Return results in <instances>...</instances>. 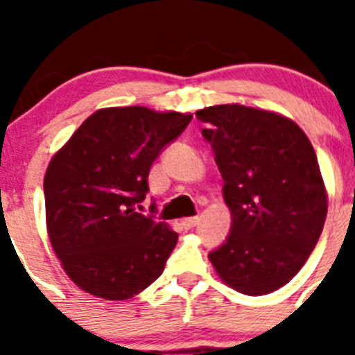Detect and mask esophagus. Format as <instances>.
<instances>
[{
    "mask_svg": "<svg viewBox=\"0 0 355 355\" xmlns=\"http://www.w3.org/2000/svg\"><path fill=\"white\" fill-rule=\"evenodd\" d=\"M197 224H199V216H190V218H184V220H183V225L187 229L196 227Z\"/></svg>",
    "mask_w": 355,
    "mask_h": 355,
    "instance_id": "34e87169",
    "label": "esophagus"
}]
</instances>
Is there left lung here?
I'll use <instances>...</instances> for the list:
<instances>
[{"label":"left lung","instance_id":"1","mask_svg":"<svg viewBox=\"0 0 355 355\" xmlns=\"http://www.w3.org/2000/svg\"><path fill=\"white\" fill-rule=\"evenodd\" d=\"M196 117L208 124L202 139L231 209V233L209 261L240 293H272L302 268L324 229L327 196L315 149L293 121L265 110L218 105Z\"/></svg>","mask_w":355,"mask_h":355}]
</instances>
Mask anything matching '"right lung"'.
Segmentation results:
<instances>
[{
  "instance_id": "add662e5",
  "label": "right lung",
  "mask_w": 355,
  "mask_h": 355,
  "mask_svg": "<svg viewBox=\"0 0 355 355\" xmlns=\"http://www.w3.org/2000/svg\"><path fill=\"white\" fill-rule=\"evenodd\" d=\"M190 121L144 106L99 110L53 156L44 178L49 240L87 293L124 300L162 275L178 233L137 208L155 159Z\"/></svg>"
}]
</instances>
